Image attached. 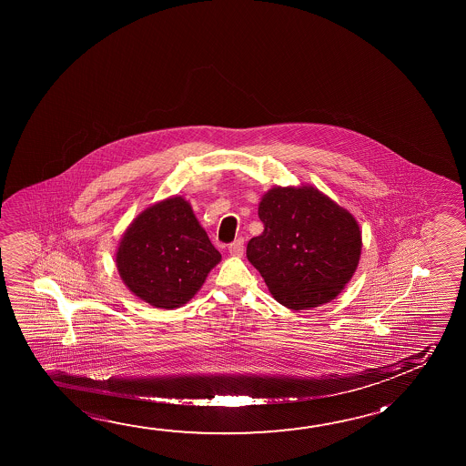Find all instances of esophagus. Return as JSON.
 <instances>
[{"label":"esophagus","instance_id":"34e87169","mask_svg":"<svg viewBox=\"0 0 466 466\" xmlns=\"http://www.w3.org/2000/svg\"><path fill=\"white\" fill-rule=\"evenodd\" d=\"M229 252L236 257L244 255V238H237L232 244H229Z\"/></svg>","mask_w":466,"mask_h":466}]
</instances>
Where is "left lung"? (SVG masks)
<instances>
[{
  "label": "left lung",
  "mask_w": 466,
  "mask_h": 466,
  "mask_svg": "<svg viewBox=\"0 0 466 466\" xmlns=\"http://www.w3.org/2000/svg\"><path fill=\"white\" fill-rule=\"evenodd\" d=\"M265 230L250 238L247 258L288 309L327 304L351 279L360 230L351 213L313 187H275L259 201Z\"/></svg>",
  "instance_id": "1"
}]
</instances>
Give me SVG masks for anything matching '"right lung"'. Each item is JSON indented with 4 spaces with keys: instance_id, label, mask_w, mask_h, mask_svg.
<instances>
[{
    "instance_id": "add662e5",
    "label": "right lung",
    "mask_w": 466,
    "mask_h": 466,
    "mask_svg": "<svg viewBox=\"0 0 466 466\" xmlns=\"http://www.w3.org/2000/svg\"><path fill=\"white\" fill-rule=\"evenodd\" d=\"M221 261L190 205L164 199L139 214L123 234L116 268L133 294L157 309L190 300Z\"/></svg>"
}]
</instances>
